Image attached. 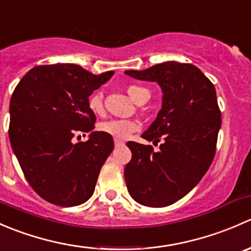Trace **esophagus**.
<instances>
[{
  "instance_id": "esophagus-1",
  "label": "esophagus",
  "mask_w": 251,
  "mask_h": 251,
  "mask_svg": "<svg viewBox=\"0 0 251 251\" xmlns=\"http://www.w3.org/2000/svg\"><path fill=\"white\" fill-rule=\"evenodd\" d=\"M124 146H125V143H124L123 141L115 140V147H116V148H120V147H124Z\"/></svg>"
}]
</instances>
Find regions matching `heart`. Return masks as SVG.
<instances>
[{"instance_id":"heart-1","label":"heart","mask_w":251,"mask_h":251,"mask_svg":"<svg viewBox=\"0 0 251 251\" xmlns=\"http://www.w3.org/2000/svg\"><path fill=\"white\" fill-rule=\"evenodd\" d=\"M127 93L133 102H137L138 100L144 95L149 93L148 90L140 87V86H130L127 87ZM88 108L95 114H100L103 111V100L100 93H93L88 98ZM140 123L135 120H124V119H111V120L103 121L98 125L102 132L108 133L115 140H127L133 132L140 130Z\"/></svg>"}]
</instances>
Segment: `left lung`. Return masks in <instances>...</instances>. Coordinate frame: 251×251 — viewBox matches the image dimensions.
Instances as JSON below:
<instances>
[{
    "mask_svg": "<svg viewBox=\"0 0 251 251\" xmlns=\"http://www.w3.org/2000/svg\"><path fill=\"white\" fill-rule=\"evenodd\" d=\"M137 80L156 82L163 103L142 138L163 143L127 142L132 158L125 166L130 196L146 206L163 207L188 194L209 170L221 127L214 85L196 65L165 62L144 70H126Z\"/></svg>",
    "mask_w": 251,
    "mask_h": 251,
    "instance_id": "8db88e82",
    "label": "left lung"
}]
</instances>
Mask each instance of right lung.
I'll list each match as a JSON object with an SVG mask.
<instances>
[{
  "label": "right lung",
  "mask_w": 251,
  "mask_h": 251,
  "mask_svg": "<svg viewBox=\"0 0 251 251\" xmlns=\"http://www.w3.org/2000/svg\"><path fill=\"white\" fill-rule=\"evenodd\" d=\"M113 74L59 63L32 68L17 85L9 103V141L27 182L45 201L70 207L92 197L114 141L93 131L88 97ZM78 130L90 132L89 140L73 144Z\"/></svg>",
  "instance_id": "1"
}]
</instances>
